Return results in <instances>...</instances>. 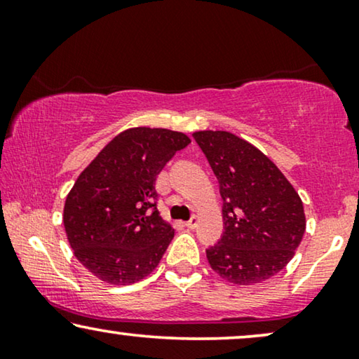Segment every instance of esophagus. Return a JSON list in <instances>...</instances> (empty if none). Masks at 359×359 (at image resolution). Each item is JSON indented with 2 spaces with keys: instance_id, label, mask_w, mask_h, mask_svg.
<instances>
[{
  "instance_id": "1",
  "label": "esophagus",
  "mask_w": 359,
  "mask_h": 359,
  "mask_svg": "<svg viewBox=\"0 0 359 359\" xmlns=\"http://www.w3.org/2000/svg\"><path fill=\"white\" fill-rule=\"evenodd\" d=\"M198 222H199V219L196 217V215H193V217H191L188 222H186V227L188 229H194V227H198Z\"/></svg>"
}]
</instances>
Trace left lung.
Returning <instances> with one entry per match:
<instances>
[{"mask_svg":"<svg viewBox=\"0 0 359 359\" xmlns=\"http://www.w3.org/2000/svg\"><path fill=\"white\" fill-rule=\"evenodd\" d=\"M194 140L217 176L224 235L205 250L210 268L238 286L266 281L291 262L306 232L302 201L257 147L225 130Z\"/></svg>","mask_w":359,"mask_h":359,"instance_id":"1","label":"left lung"}]
</instances>
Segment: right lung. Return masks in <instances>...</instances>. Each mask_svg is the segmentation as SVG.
Returning <instances> with one entry per match:
<instances>
[{"label":"right lung","instance_id":"1","mask_svg":"<svg viewBox=\"0 0 359 359\" xmlns=\"http://www.w3.org/2000/svg\"><path fill=\"white\" fill-rule=\"evenodd\" d=\"M191 144L183 132L134 127L116 135L67 196L63 225L78 262L101 281L134 284L158 266L175 230L156 210V176Z\"/></svg>","mask_w":359,"mask_h":359}]
</instances>
